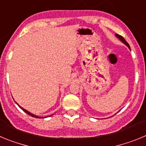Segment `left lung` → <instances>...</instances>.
<instances>
[{
  "label": "left lung",
  "instance_id": "left-lung-1",
  "mask_svg": "<svg viewBox=\"0 0 146 146\" xmlns=\"http://www.w3.org/2000/svg\"><path fill=\"white\" fill-rule=\"evenodd\" d=\"M115 36H117V38H119V39H120V40H121V42H123V44H126V46H127V47H129V49H130V47H129V44H128V43H127V42H126V40H125V39H124V38H123V36H120V35H119V34H117V33H116V34H115Z\"/></svg>",
  "mask_w": 146,
  "mask_h": 146
}]
</instances>
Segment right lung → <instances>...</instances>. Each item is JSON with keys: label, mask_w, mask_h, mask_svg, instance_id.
<instances>
[{"label": "right lung", "mask_w": 146, "mask_h": 146, "mask_svg": "<svg viewBox=\"0 0 146 146\" xmlns=\"http://www.w3.org/2000/svg\"><path fill=\"white\" fill-rule=\"evenodd\" d=\"M18 106L20 107V108H21L22 110H23V111H25V113H27V114H28V115H31V116H32V117H34V118H42V117H38V116H36V115H35L32 114V113H30V112H28V110H25V109H24V108H22V107H20V105H18ZM44 118H46V117H44Z\"/></svg>", "instance_id": "add662e5"}]
</instances>
